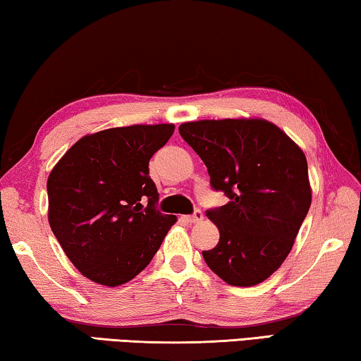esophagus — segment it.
Returning <instances> with one entry per match:
<instances>
[{
  "label": "esophagus",
  "mask_w": 361,
  "mask_h": 361,
  "mask_svg": "<svg viewBox=\"0 0 361 361\" xmlns=\"http://www.w3.org/2000/svg\"><path fill=\"white\" fill-rule=\"evenodd\" d=\"M184 219L187 221V222H190V224H195V222H200V221H203V212L200 211V209H195V212L193 214H188V216H184Z\"/></svg>",
  "instance_id": "34e87169"
}]
</instances>
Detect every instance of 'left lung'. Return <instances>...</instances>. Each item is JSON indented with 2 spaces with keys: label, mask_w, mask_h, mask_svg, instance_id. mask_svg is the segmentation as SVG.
I'll use <instances>...</instances> for the list:
<instances>
[{
  "label": "left lung",
  "mask_w": 361,
  "mask_h": 361,
  "mask_svg": "<svg viewBox=\"0 0 361 361\" xmlns=\"http://www.w3.org/2000/svg\"><path fill=\"white\" fill-rule=\"evenodd\" d=\"M179 133L230 202L206 211L219 228L204 262L232 286L267 280L288 257L310 208L304 152L265 120H202Z\"/></svg>",
  "instance_id": "obj_1"
}]
</instances>
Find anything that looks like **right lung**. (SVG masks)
<instances>
[{
  "label": "right lung",
  "instance_id": "add662e5",
  "mask_svg": "<svg viewBox=\"0 0 361 361\" xmlns=\"http://www.w3.org/2000/svg\"><path fill=\"white\" fill-rule=\"evenodd\" d=\"M174 125H134L85 135L47 177L49 226L86 279L120 286L139 275L177 217L157 209L149 161Z\"/></svg>",
  "mask_w": 361,
  "mask_h": 361
}]
</instances>
